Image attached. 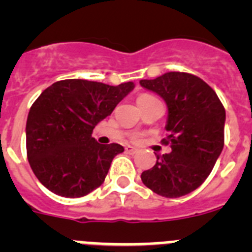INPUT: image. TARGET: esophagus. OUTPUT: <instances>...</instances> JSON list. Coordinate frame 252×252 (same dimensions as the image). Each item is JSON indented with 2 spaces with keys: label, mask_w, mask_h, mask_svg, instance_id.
<instances>
[{
  "label": "esophagus",
  "mask_w": 252,
  "mask_h": 252,
  "mask_svg": "<svg viewBox=\"0 0 252 252\" xmlns=\"http://www.w3.org/2000/svg\"><path fill=\"white\" fill-rule=\"evenodd\" d=\"M125 150H126V153H128V154H136L137 153V149L133 148V146H130V145L126 146V148H125Z\"/></svg>",
  "instance_id": "obj_1"
}]
</instances>
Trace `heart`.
<instances>
[{
	"label": "heart",
	"mask_w": 252,
	"mask_h": 252,
	"mask_svg": "<svg viewBox=\"0 0 252 252\" xmlns=\"http://www.w3.org/2000/svg\"><path fill=\"white\" fill-rule=\"evenodd\" d=\"M144 97H149V95L148 94H142V95H140L139 98H144ZM139 98H137V99H139Z\"/></svg>",
	"instance_id": "obj_1"
}]
</instances>
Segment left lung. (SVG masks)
Here are the masks:
<instances>
[{"mask_svg":"<svg viewBox=\"0 0 252 252\" xmlns=\"http://www.w3.org/2000/svg\"><path fill=\"white\" fill-rule=\"evenodd\" d=\"M141 87L160 95L168 107L164 144L171 153L157 155V164L142 171L141 180L154 193L178 198L207 179L224 142L226 112L215 91L193 74L168 72L141 79Z\"/></svg>","mask_w":252,"mask_h":252,"instance_id":"1","label":"left lung"}]
</instances>
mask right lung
Segmentation results:
<instances>
[{"mask_svg":"<svg viewBox=\"0 0 252 252\" xmlns=\"http://www.w3.org/2000/svg\"><path fill=\"white\" fill-rule=\"evenodd\" d=\"M135 88L65 79L48 87L29 111L26 151L39 182L66 198L87 195L104 182L120 144L102 145L93 128Z\"/></svg>","mask_w":252,"mask_h":252,"instance_id":"1","label":"right lung"}]
</instances>
